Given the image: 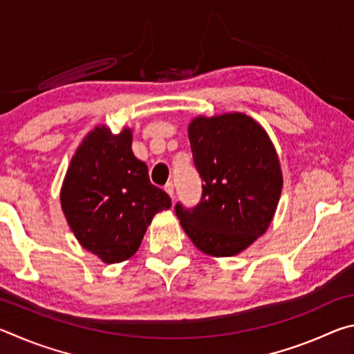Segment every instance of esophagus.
Here are the masks:
<instances>
[{"mask_svg": "<svg viewBox=\"0 0 354 354\" xmlns=\"http://www.w3.org/2000/svg\"><path fill=\"white\" fill-rule=\"evenodd\" d=\"M164 190L171 196V198H173V196H175V185H173V183H167Z\"/></svg>", "mask_w": 354, "mask_h": 354, "instance_id": "34e87169", "label": "esophagus"}]
</instances>
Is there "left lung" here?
<instances>
[{
	"instance_id": "1",
	"label": "left lung",
	"mask_w": 354,
	"mask_h": 354,
	"mask_svg": "<svg viewBox=\"0 0 354 354\" xmlns=\"http://www.w3.org/2000/svg\"><path fill=\"white\" fill-rule=\"evenodd\" d=\"M189 140L203 192L195 207L176 203L175 212L203 253L239 254L267 231L277 211L283 173L273 143L239 112L194 118Z\"/></svg>"
}]
</instances>
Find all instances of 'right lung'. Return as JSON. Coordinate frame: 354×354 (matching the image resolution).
Returning a JSON list of instances; mask_svg holds the SVG:
<instances>
[{
    "label": "right lung",
    "mask_w": 354,
    "mask_h": 354,
    "mask_svg": "<svg viewBox=\"0 0 354 354\" xmlns=\"http://www.w3.org/2000/svg\"><path fill=\"white\" fill-rule=\"evenodd\" d=\"M133 133L97 127L86 136L65 175L61 205L84 248L106 263L129 259L153 217L171 200L151 184L148 167L131 149Z\"/></svg>",
    "instance_id": "add662e5"
}]
</instances>
